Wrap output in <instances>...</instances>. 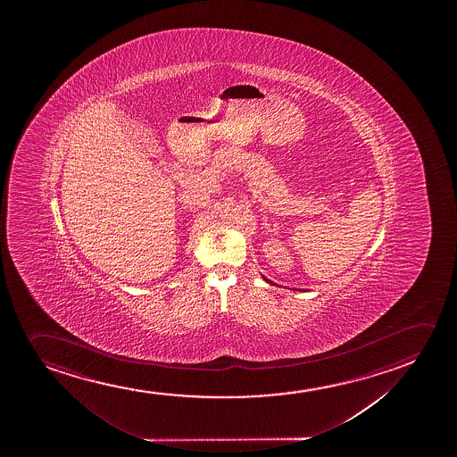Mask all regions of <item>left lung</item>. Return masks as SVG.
<instances>
[{"label": "left lung", "mask_w": 457, "mask_h": 457, "mask_svg": "<svg viewBox=\"0 0 457 457\" xmlns=\"http://www.w3.org/2000/svg\"><path fill=\"white\" fill-rule=\"evenodd\" d=\"M266 281H269V280H266ZM269 283H270V281H269Z\"/></svg>", "instance_id": "1"}]
</instances>
